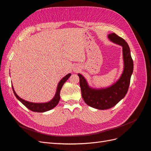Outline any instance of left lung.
I'll list each match as a JSON object with an SVG mask.
<instances>
[{
  "label": "left lung",
  "mask_w": 151,
  "mask_h": 151,
  "mask_svg": "<svg viewBox=\"0 0 151 151\" xmlns=\"http://www.w3.org/2000/svg\"><path fill=\"white\" fill-rule=\"evenodd\" d=\"M108 38L113 43L122 47L124 66L119 79L108 88L96 89L91 88L84 77L78 74L81 94L84 102L89 106L98 109L111 108L125 96L134 70V62L129 45L115 33L109 34Z\"/></svg>",
  "instance_id": "obj_1"
}]
</instances>
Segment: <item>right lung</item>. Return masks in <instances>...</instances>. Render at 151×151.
I'll use <instances>...</instances> for the list:
<instances>
[{"instance_id": "right-lung-1", "label": "right lung", "mask_w": 151, "mask_h": 151, "mask_svg": "<svg viewBox=\"0 0 151 151\" xmlns=\"http://www.w3.org/2000/svg\"><path fill=\"white\" fill-rule=\"evenodd\" d=\"M70 76H71V74H68L67 75H66L64 77H63V78L60 80V81L59 82L58 84L56 93H55V96L53 97V98L51 100V101H50L47 103H32V102L27 101H26V100L21 98L19 96H18L16 93L14 89L13 86H12V88L13 92H14V95L16 96L17 99L19 100V101H21L22 104H23L27 108H28L29 109H30V110H31L32 111H34V112L43 113V112H45L47 111L50 110V109H53L58 104L59 101H60V90L62 88L63 84L65 83L68 78H69Z\"/></svg>"}]
</instances>
